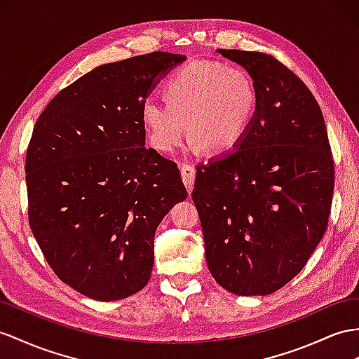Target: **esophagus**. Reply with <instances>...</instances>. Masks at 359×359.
<instances>
[{
    "label": "esophagus",
    "mask_w": 359,
    "mask_h": 359,
    "mask_svg": "<svg viewBox=\"0 0 359 359\" xmlns=\"http://www.w3.org/2000/svg\"><path fill=\"white\" fill-rule=\"evenodd\" d=\"M180 172H182V179L185 187L188 189V192L192 191L194 188V180H196V168L192 167L189 163H182L180 165Z\"/></svg>",
    "instance_id": "34e87169"
}]
</instances>
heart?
<instances>
[{
  "label": "heart",
  "instance_id": "1",
  "mask_svg": "<svg viewBox=\"0 0 359 359\" xmlns=\"http://www.w3.org/2000/svg\"><path fill=\"white\" fill-rule=\"evenodd\" d=\"M162 95L165 101L147 98L141 116L153 147L163 153L176 150L187 130L206 153L232 151L258 109V89L249 72L215 60L174 69L163 81Z\"/></svg>",
  "mask_w": 359,
  "mask_h": 359
}]
</instances>
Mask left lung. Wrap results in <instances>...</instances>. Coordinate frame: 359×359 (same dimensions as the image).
<instances>
[{
    "instance_id": "left-lung-1",
    "label": "left lung",
    "mask_w": 359,
    "mask_h": 359,
    "mask_svg": "<svg viewBox=\"0 0 359 359\" xmlns=\"http://www.w3.org/2000/svg\"><path fill=\"white\" fill-rule=\"evenodd\" d=\"M244 67L258 109L243 142L197 167L192 200L212 278L238 296H267L305 267L323 238L334 159L308 86L265 53L218 50Z\"/></svg>"
}]
</instances>
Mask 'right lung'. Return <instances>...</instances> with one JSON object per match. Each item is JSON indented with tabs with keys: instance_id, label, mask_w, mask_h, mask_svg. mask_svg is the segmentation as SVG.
Listing matches in <instances>:
<instances>
[{
	"instance_id": "obj_1",
	"label": "right lung",
	"mask_w": 359,
	"mask_h": 359,
	"mask_svg": "<svg viewBox=\"0 0 359 359\" xmlns=\"http://www.w3.org/2000/svg\"><path fill=\"white\" fill-rule=\"evenodd\" d=\"M187 57L153 51L92 69L54 97L27 149L29 223L57 278L110 302L150 279L154 233L185 200L176 162L145 147L141 107Z\"/></svg>"
}]
</instances>
